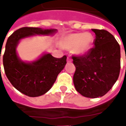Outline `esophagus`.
I'll return each instance as SVG.
<instances>
[{
  "mask_svg": "<svg viewBox=\"0 0 126 126\" xmlns=\"http://www.w3.org/2000/svg\"><path fill=\"white\" fill-rule=\"evenodd\" d=\"M67 63H71V59H70L69 57L67 58Z\"/></svg>",
  "mask_w": 126,
  "mask_h": 126,
  "instance_id": "esophagus-1",
  "label": "esophagus"
}]
</instances>
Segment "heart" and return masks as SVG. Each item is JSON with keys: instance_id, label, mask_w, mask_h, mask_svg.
<instances>
[{"instance_id": "1", "label": "heart", "mask_w": 126, "mask_h": 126, "mask_svg": "<svg viewBox=\"0 0 126 126\" xmlns=\"http://www.w3.org/2000/svg\"><path fill=\"white\" fill-rule=\"evenodd\" d=\"M94 38L89 32L71 33L61 41L63 48L72 49L76 55H84L90 50L93 46Z\"/></svg>"}]
</instances>
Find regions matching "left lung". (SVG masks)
Segmentation results:
<instances>
[{
  "mask_svg": "<svg viewBox=\"0 0 126 126\" xmlns=\"http://www.w3.org/2000/svg\"><path fill=\"white\" fill-rule=\"evenodd\" d=\"M94 32V48L82 56H72L76 67L74 84L78 93L88 98L103 96L118 79L120 47L114 36L105 30Z\"/></svg>",
  "mask_w": 126,
  "mask_h": 126,
  "instance_id": "left-lung-1",
  "label": "left lung"
}]
</instances>
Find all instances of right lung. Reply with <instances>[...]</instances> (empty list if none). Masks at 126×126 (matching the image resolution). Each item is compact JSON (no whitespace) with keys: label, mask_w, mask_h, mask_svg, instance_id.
Here are the masks:
<instances>
[{"label":"right lung","mask_w":126,"mask_h":126,"mask_svg":"<svg viewBox=\"0 0 126 126\" xmlns=\"http://www.w3.org/2000/svg\"><path fill=\"white\" fill-rule=\"evenodd\" d=\"M56 32L55 29L24 27L14 32L7 39L2 59L4 72L11 84L26 96L36 97L47 93L66 65L67 57L55 58L47 53L38 60L26 63L17 56L16 47L21 39L36 34L52 35Z\"/></svg>","instance_id":"1"}]
</instances>
